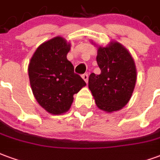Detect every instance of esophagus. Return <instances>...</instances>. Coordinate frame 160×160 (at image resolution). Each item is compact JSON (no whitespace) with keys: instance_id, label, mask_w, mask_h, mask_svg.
<instances>
[{"instance_id":"obj_1","label":"esophagus","mask_w":160,"mask_h":160,"mask_svg":"<svg viewBox=\"0 0 160 160\" xmlns=\"http://www.w3.org/2000/svg\"><path fill=\"white\" fill-rule=\"evenodd\" d=\"M82 79L84 80L86 82H88V73H85V74H83V75L82 76Z\"/></svg>"}]
</instances>
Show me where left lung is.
I'll list each match as a JSON object with an SVG mask.
<instances>
[{"label":"left lung","instance_id":"left-lung-1","mask_svg":"<svg viewBox=\"0 0 160 160\" xmlns=\"http://www.w3.org/2000/svg\"><path fill=\"white\" fill-rule=\"evenodd\" d=\"M96 61L101 74L91 73L88 88L101 110L112 112L122 109L131 98L136 82L135 61L119 42L99 46Z\"/></svg>","mask_w":160,"mask_h":160}]
</instances>
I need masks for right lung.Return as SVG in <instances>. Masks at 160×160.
Wrapping results in <instances>:
<instances>
[{
	"label": "right lung",
	"instance_id": "right-lung-1",
	"mask_svg": "<svg viewBox=\"0 0 160 160\" xmlns=\"http://www.w3.org/2000/svg\"><path fill=\"white\" fill-rule=\"evenodd\" d=\"M71 44L56 37L37 48L28 66L31 89L41 107L53 115L66 112L73 95L86 85L66 55Z\"/></svg>",
	"mask_w": 160,
	"mask_h": 160
}]
</instances>
